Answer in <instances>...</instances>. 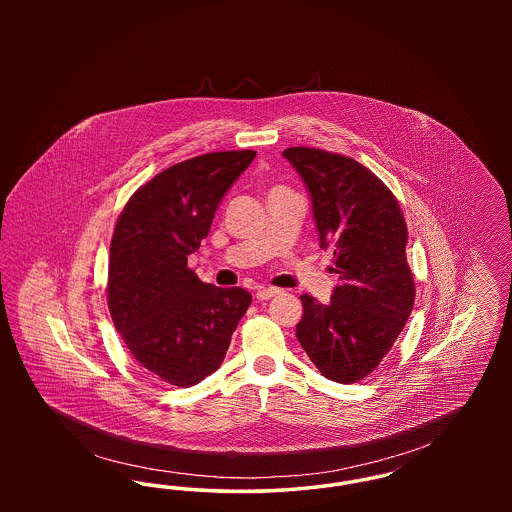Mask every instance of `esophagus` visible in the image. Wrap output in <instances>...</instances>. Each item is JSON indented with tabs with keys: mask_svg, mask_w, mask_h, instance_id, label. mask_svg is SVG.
I'll return each instance as SVG.
<instances>
[{
	"mask_svg": "<svg viewBox=\"0 0 512 512\" xmlns=\"http://www.w3.org/2000/svg\"><path fill=\"white\" fill-rule=\"evenodd\" d=\"M280 293L278 288H259L257 293H255V297L259 299V301H268V299H272V297H276Z\"/></svg>",
	"mask_w": 512,
	"mask_h": 512,
	"instance_id": "obj_1",
	"label": "esophagus"
}]
</instances>
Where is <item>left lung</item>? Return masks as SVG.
<instances>
[{"mask_svg":"<svg viewBox=\"0 0 512 512\" xmlns=\"http://www.w3.org/2000/svg\"><path fill=\"white\" fill-rule=\"evenodd\" d=\"M282 155L307 186L340 278L328 305L301 295L297 340L322 376L353 384L380 365L413 311L407 224L388 186L355 159L315 147Z\"/></svg>","mask_w":512,"mask_h":512,"instance_id":"obj_1","label":"left lung"}]
</instances>
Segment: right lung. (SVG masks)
I'll return each instance as SVG.
<instances>
[{"instance_id":"right-lung-1","label":"right lung","mask_w":512,"mask_h":512,"mask_svg":"<svg viewBox=\"0 0 512 512\" xmlns=\"http://www.w3.org/2000/svg\"><path fill=\"white\" fill-rule=\"evenodd\" d=\"M255 151H217L159 172L117 220L107 303L132 357L172 386L188 388L224 361L251 305L244 288L203 284L188 255L207 238L220 199Z\"/></svg>"}]
</instances>
